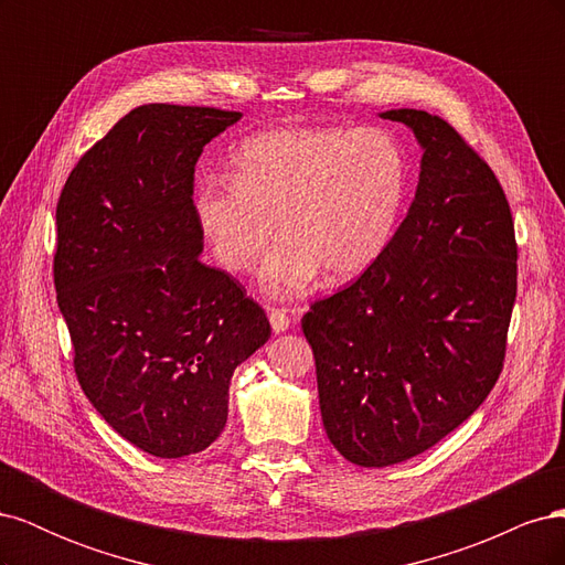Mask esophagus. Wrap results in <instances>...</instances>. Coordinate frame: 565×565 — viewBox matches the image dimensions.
Segmentation results:
<instances>
[{
  "label": "esophagus",
  "instance_id": "obj_1",
  "mask_svg": "<svg viewBox=\"0 0 565 565\" xmlns=\"http://www.w3.org/2000/svg\"><path fill=\"white\" fill-rule=\"evenodd\" d=\"M268 320H270V328L276 334L287 332L289 324H292V316H287L282 309H268Z\"/></svg>",
  "mask_w": 565,
  "mask_h": 565
}]
</instances>
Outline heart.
<instances>
[{
	"instance_id": "1",
	"label": "heart",
	"mask_w": 565,
	"mask_h": 565,
	"mask_svg": "<svg viewBox=\"0 0 565 565\" xmlns=\"http://www.w3.org/2000/svg\"><path fill=\"white\" fill-rule=\"evenodd\" d=\"M409 164L386 129L280 127L233 150L231 179H204L193 212L231 273H247L268 243L259 285L273 299L311 289L322 273L353 280L377 264L396 235Z\"/></svg>"
}]
</instances>
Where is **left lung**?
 Listing matches in <instances>:
<instances>
[{"mask_svg": "<svg viewBox=\"0 0 565 565\" xmlns=\"http://www.w3.org/2000/svg\"><path fill=\"white\" fill-rule=\"evenodd\" d=\"M422 146L415 200L382 259L301 318L332 446L391 467L467 422L502 372L516 237L492 169L438 115L398 108Z\"/></svg>", "mask_w": 565, "mask_h": 565, "instance_id": "8db88e82", "label": "left lung"}]
</instances>
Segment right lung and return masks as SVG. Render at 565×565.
Returning a JSON list of instances; mask_svg holds the SVG:
<instances>
[{
  "instance_id": "obj_1",
  "label": "right lung",
  "mask_w": 565,
  "mask_h": 565,
  "mask_svg": "<svg viewBox=\"0 0 565 565\" xmlns=\"http://www.w3.org/2000/svg\"><path fill=\"white\" fill-rule=\"evenodd\" d=\"M241 113L148 104L82 156L56 207V301L82 391L148 455L224 431L235 367L270 337L264 309L204 266L193 212L202 148Z\"/></svg>"
}]
</instances>
